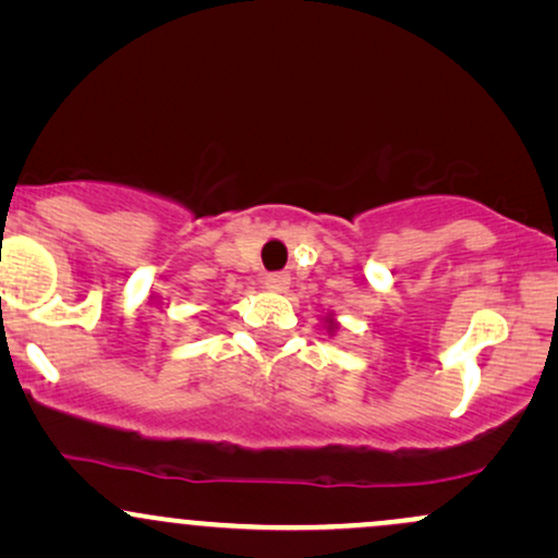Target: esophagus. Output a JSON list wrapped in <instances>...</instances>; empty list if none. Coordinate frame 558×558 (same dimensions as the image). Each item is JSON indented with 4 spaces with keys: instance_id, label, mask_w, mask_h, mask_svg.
<instances>
[{
    "instance_id": "esophagus-1",
    "label": "esophagus",
    "mask_w": 558,
    "mask_h": 558,
    "mask_svg": "<svg viewBox=\"0 0 558 558\" xmlns=\"http://www.w3.org/2000/svg\"><path fill=\"white\" fill-rule=\"evenodd\" d=\"M288 286H291V275L288 272H270L265 278V288H270V291H286Z\"/></svg>"
}]
</instances>
